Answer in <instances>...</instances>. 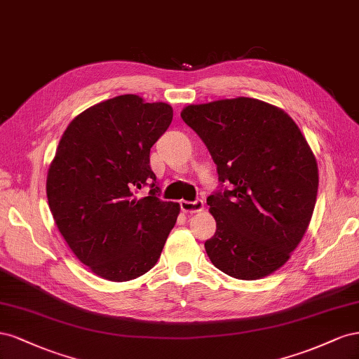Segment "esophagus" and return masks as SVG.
Returning a JSON list of instances; mask_svg holds the SVG:
<instances>
[{
    "label": "esophagus",
    "instance_id": "obj_1",
    "mask_svg": "<svg viewBox=\"0 0 359 359\" xmlns=\"http://www.w3.org/2000/svg\"><path fill=\"white\" fill-rule=\"evenodd\" d=\"M180 209L185 213H198V212L204 210V203H203V200H196V201L182 200Z\"/></svg>",
    "mask_w": 359,
    "mask_h": 359
}]
</instances>
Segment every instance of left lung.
<instances>
[{
  "instance_id": "left-lung-1",
  "label": "left lung",
  "mask_w": 359,
  "mask_h": 359,
  "mask_svg": "<svg viewBox=\"0 0 359 359\" xmlns=\"http://www.w3.org/2000/svg\"><path fill=\"white\" fill-rule=\"evenodd\" d=\"M197 132L230 189L208 198L217 221L204 242L210 262L238 280H260L290 259L309 229L319 188L311 147L281 108L252 97L188 105Z\"/></svg>"
}]
</instances>
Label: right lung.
Here are the masks:
<instances>
[{"instance_id": "obj_1", "label": "right lung", "mask_w": 359, "mask_h": 359, "mask_svg": "<svg viewBox=\"0 0 359 359\" xmlns=\"http://www.w3.org/2000/svg\"><path fill=\"white\" fill-rule=\"evenodd\" d=\"M172 120L163 102L137 95L100 102L61 137L46 177L50 213L81 263L108 281L135 280L156 264L180 213L162 201L150 149ZM146 184L147 198L136 192Z\"/></svg>"}]
</instances>
